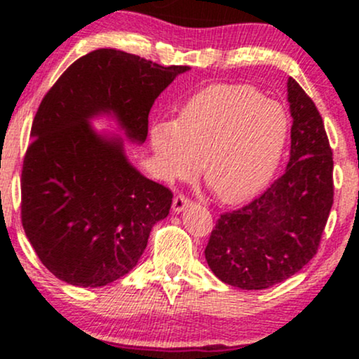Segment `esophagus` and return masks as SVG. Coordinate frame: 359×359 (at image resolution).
Here are the masks:
<instances>
[{"label": "esophagus", "mask_w": 359, "mask_h": 359, "mask_svg": "<svg viewBox=\"0 0 359 359\" xmlns=\"http://www.w3.org/2000/svg\"><path fill=\"white\" fill-rule=\"evenodd\" d=\"M191 204H192V201L189 199V197L185 196V194H179V196L174 197V204H172V208H174L175 212H180V211H184V209L187 208V205H191Z\"/></svg>", "instance_id": "1"}]
</instances>
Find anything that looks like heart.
I'll use <instances>...</instances> for the list:
<instances>
[{
	"mask_svg": "<svg viewBox=\"0 0 359 359\" xmlns=\"http://www.w3.org/2000/svg\"><path fill=\"white\" fill-rule=\"evenodd\" d=\"M290 118L251 84H212L184 102L177 119L151 128V147L167 179L191 177L204 163V180L226 204L253 199L277 174Z\"/></svg>",
	"mask_w": 359,
	"mask_h": 359,
	"instance_id": "b5f03b06",
	"label": "heart"
}]
</instances>
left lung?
I'll return each mask as SVG.
<instances>
[{
    "mask_svg": "<svg viewBox=\"0 0 359 359\" xmlns=\"http://www.w3.org/2000/svg\"><path fill=\"white\" fill-rule=\"evenodd\" d=\"M288 102L294 125L287 170L251 203L222 212L204 250L214 275L243 290L269 288L307 265L334 203V162L323 118L292 77Z\"/></svg>",
    "mask_w": 359,
    "mask_h": 359,
    "instance_id": "left-lung-1",
    "label": "left lung"
}]
</instances>
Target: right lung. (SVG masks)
Returning a JSON list of instances; mask_svg holds the SVG:
<instances>
[{"label":"right lung","instance_id":"1","mask_svg":"<svg viewBox=\"0 0 359 359\" xmlns=\"http://www.w3.org/2000/svg\"><path fill=\"white\" fill-rule=\"evenodd\" d=\"M189 71L114 48L81 57L48 89L32 125L22 168V224L57 278L102 287L125 277L167 217L174 194L128 163L119 140L88 119L114 113L128 137L145 142L156 97Z\"/></svg>","mask_w":359,"mask_h":359}]
</instances>
